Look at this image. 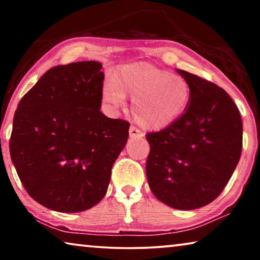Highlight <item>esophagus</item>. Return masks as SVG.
Segmentation results:
<instances>
[{
  "mask_svg": "<svg viewBox=\"0 0 260 260\" xmlns=\"http://www.w3.org/2000/svg\"><path fill=\"white\" fill-rule=\"evenodd\" d=\"M142 132H141L138 127L135 126H131L129 127V136L131 138H141L142 136Z\"/></svg>",
  "mask_w": 260,
  "mask_h": 260,
  "instance_id": "esophagus-1",
  "label": "esophagus"
}]
</instances>
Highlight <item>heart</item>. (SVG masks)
I'll use <instances>...</instances> for the list:
<instances>
[{
  "label": "heart",
  "mask_w": 260,
  "mask_h": 260,
  "mask_svg": "<svg viewBox=\"0 0 260 260\" xmlns=\"http://www.w3.org/2000/svg\"><path fill=\"white\" fill-rule=\"evenodd\" d=\"M125 94L133 99L132 113L135 121L150 131L164 129L186 112L191 100V88L179 74L150 63L126 65L117 80L109 79L102 90L110 107L124 104Z\"/></svg>",
  "instance_id": "heart-1"
}]
</instances>
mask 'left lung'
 Listing matches in <instances>:
<instances>
[{
	"mask_svg": "<svg viewBox=\"0 0 260 260\" xmlns=\"http://www.w3.org/2000/svg\"><path fill=\"white\" fill-rule=\"evenodd\" d=\"M191 88L189 107L166 128L147 134L149 187L171 208L210 204L225 189L242 152L239 109L222 88L177 70Z\"/></svg>",
	"mask_w": 260,
	"mask_h": 260,
	"instance_id": "left-lung-1",
	"label": "left lung"
}]
</instances>
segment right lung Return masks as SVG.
Here are the masks:
<instances>
[{"label":"right lung","mask_w":260,"mask_h":260,"mask_svg":"<svg viewBox=\"0 0 260 260\" xmlns=\"http://www.w3.org/2000/svg\"><path fill=\"white\" fill-rule=\"evenodd\" d=\"M99 61L51 68L20 100L10 156L26 191L58 212L93 208L108 190L129 122L101 112Z\"/></svg>","instance_id":"1"}]
</instances>
